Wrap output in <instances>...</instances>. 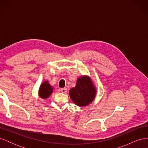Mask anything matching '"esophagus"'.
<instances>
[{
	"instance_id": "34e87169",
	"label": "esophagus",
	"mask_w": 148,
	"mask_h": 148,
	"mask_svg": "<svg viewBox=\"0 0 148 148\" xmlns=\"http://www.w3.org/2000/svg\"><path fill=\"white\" fill-rule=\"evenodd\" d=\"M61 91L63 92V93H65V92H66V91H67V89H66V88H61Z\"/></svg>"
}]
</instances>
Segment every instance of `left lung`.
Listing matches in <instances>:
<instances>
[{
	"label": "left lung",
	"mask_w": 148,
	"mask_h": 148,
	"mask_svg": "<svg viewBox=\"0 0 148 148\" xmlns=\"http://www.w3.org/2000/svg\"><path fill=\"white\" fill-rule=\"evenodd\" d=\"M69 94L76 105L86 106L95 99L96 91L90 78L82 77L77 79L76 86L70 89Z\"/></svg>",
	"instance_id": "1"
}]
</instances>
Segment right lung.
I'll return each instance as SVG.
<instances>
[{
  "mask_svg": "<svg viewBox=\"0 0 148 148\" xmlns=\"http://www.w3.org/2000/svg\"><path fill=\"white\" fill-rule=\"evenodd\" d=\"M53 88L50 84L48 83V82H44L40 86L39 88V96L43 99H46L52 92Z\"/></svg>",
  "mask_w": 148,
  "mask_h": 148,
  "instance_id": "1",
  "label": "right lung"
}]
</instances>
